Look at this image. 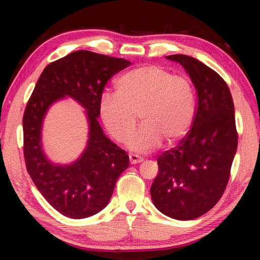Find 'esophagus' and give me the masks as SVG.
I'll return each mask as SVG.
<instances>
[{"label": "esophagus", "mask_w": 260, "mask_h": 260, "mask_svg": "<svg viewBox=\"0 0 260 260\" xmlns=\"http://www.w3.org/2000/svg\"><path fill=\"white\" fill-rule=\"evenodd\" d=\"M129 161H131V164H138V162L143 161V158L138 156V155H134V153H131V155H129Z\"/></svg>", "instance_id": "obj_1"}]
</instances>
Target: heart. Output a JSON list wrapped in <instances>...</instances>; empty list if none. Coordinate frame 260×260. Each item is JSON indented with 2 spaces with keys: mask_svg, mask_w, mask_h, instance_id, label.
<instances>
[{
  "mask_svg": "<svg viewBox=\"0 0 260 260\" xmlns=\"http://www.w3.org/2000/svg\"><path fill=\"white\" fill-rule=\"evenodd\" d=\"M117 94H103L100 114L112 138L124 143L138 122L142 125L131 136L129 147L149 151L164 140L175 143L190 127L195 114V90L182 74H172L159 65H143L126 72L116 83Z\"/></svg>",
  "mask_w": 260,
  "mask_h": 260,
  "instance_id": "1",
  "label": "heart"
}]
</instances>
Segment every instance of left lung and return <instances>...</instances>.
Returning a JSON list of instances; mask_svg holds the SVG:
<instances>
[{"instance_id":"obj_1","label":"left lung","mask_w":260,"mask_h":260,"mask_svg":"<svg viewBox=\"0 0 260 260\" xmlns=\"http://www.w3.org/2000/svg\"><path fill=\"white\" fill-rule=\"evenodd\" d=\"M166 58L186 69L196 88L197 107L187 135L158 157L159 172L150 193L161 213L191 220L212 209L227 187L239 140L234 103L225 80L199 59Z\"/></svg>"}]
</instances>
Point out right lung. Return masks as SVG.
Masks as SVG:
<instances>
[{
  "label": "right lung",
  "instance_id": "add662e5",
  "mask_svg": "<svg viewBox=\"0 0 260 260\" xmlns=\"http://www.w3.org/2000/svg\"><path fill=\"white\" fill-rule=\"evenodd\" d=\"M131 61L88 50L71 52L48 64L35 85L23 117L24 157L30 179L52 208L65 217L83 219L108 205L119 175L128 167L125 150L104 135L99 124L104 87ZM70 95L87 110L90 136L82 157L56 166L42 150V121L50 105Z\"/></svg>",
  "mask_w": 260,
  "mask_h": 260
}]
</instances>
